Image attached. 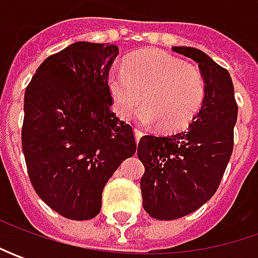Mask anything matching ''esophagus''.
<instances>
[{
	"label": "esophagus",
	"mask_w": 258,
	"mask_h": 258,
	"mask_svg": "<svg viewBox=\"0 0 258 258\" xmlns=\"http://www.w3.org/2000/svg\"><path fill=\"white\" fill-rule=\"evenodd\" d=\"M134 132H135V139H136V142H139V141H141V138L144 136V134H142V132H141V131L138 129V127L135 129Z\"/></svg>",
	"instance_id": "esophagus-1"
}]
</instances>
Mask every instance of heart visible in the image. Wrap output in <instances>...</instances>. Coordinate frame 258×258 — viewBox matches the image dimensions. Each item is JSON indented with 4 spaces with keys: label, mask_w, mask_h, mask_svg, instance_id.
<instances>
[{
    "label": "heart",
    "mask_w": 258,
    "mask_h": 258,
    "mask_svg": "<svg viewBox=\"0 0 258 258\" xmlns=\"http://www.w3.org/2000/svg\"><path fill=\"white\" fill-rule=\"evenodd\" d=\"M107 90L120 119H129L144 100L139 120L161 123L166 132L188 126L205 100L201 70L158 50L135 53L123 69H113L107 76Z\"/></svg>",
    "instance_id": "obj_1"
}]
</instances>
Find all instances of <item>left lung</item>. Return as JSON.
Returning <instances> with one entry per match:
<instances>
[{
    "instance_id": "left-lung-1",
    "label": "left lung",
    "mask_w": 258,
    "mask_h": 258,
    "mask_svg": "<svg viewBox=\"0 0 258 258\" xmlns=\"http://www.w3.org/2000/svg\"><path fill=\"white\" fill-rule=\"evenodd\" d=\"M192 58L205 80V100L186 131L168 136L145 135L138 156L145 166L141 191L146 213L176 220L203 207L223 179L233 154L238 106L230 73L204 51L172 47Z\"/></svg>"
}]
</instances>
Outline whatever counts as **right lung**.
<instances>
[{
	"label": "right lung",
	"mask_w": 258,
	"mask_h": 258,
	"mask_svg": "<svg viewBox=\"0 0 258 258\" xmlns=\"http://www.w3.org/2000/svg\"><path fill=\"white\" fill-rule=\"evenodd\" d=\"M117 45L79 41L47 57L24 94L23 152L37 195L69 220L100 213L106 182L136 152L112 112L107 76Z\"/></svg>",
	"instance_id": "obj_1"
}]
</instances>
